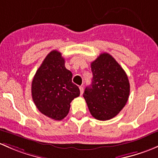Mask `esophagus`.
<instances>
[{"label": "esophagus", "mask_w": 158, "mask_h": 158, "mask_svg": "<svg viewBox=\"0 0 158 158\" xmlns=\"http://www.w3.org/2000/svg\"><path fill=\"white\" fill-rule=\"evenodd\" d=\"M79 89H80V91H81V95H82L83 93H84V87L81 86V87H79Z\"/></svg>", "instance_id": "esophagus-1"}]
</instances>
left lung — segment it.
I'll return each instance as SVG.
<instances>
[{
	"label": "left lung",
	"instance_id": "left-lung-1",
	"mask_svg": "<svg viewBox=\"0 0 158 158\" xmlns=\"http://www.w3.org/2000/svg\"><path fill=\"white\" fill-rule=\"evenodd\" d=\"M92 84L84 97L93 117L106 121L118 114L128 101L130 84L128 76L112 55L102 53L91 63Z\"/></svg>",
	"mask_w": 158,
	"mask_h": 158
}]
</instances>
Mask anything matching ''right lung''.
I'll list each match as a JSON object with an SVG mask.
<instances>
[{"label":"right lung","instance_id":"1","mask_svg":"<svg viewBox=\"0 0 158 158\" xmlns=\"http://www.w3.org/2000/svg\"><path fill=\"white\" fill-rule=\"evenodd\" d=\"M72 73L66 69L61 53L53 50L45 57L32 81V97L43 114L55 120L68 115L70 103L79 97L80 90L73 84Z\"/></svg>","mask_w":158,"mask_h":158}]
</instances>
